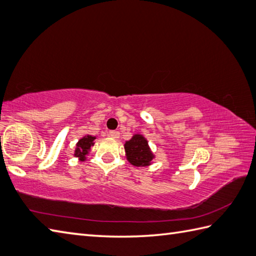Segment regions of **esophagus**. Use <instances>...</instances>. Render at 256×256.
<instances>
[{
  "mask_svg": "<svg viewBox=\"0 0 256 256\" xmlns=\"http://www.w3.org/2000/svg\"><path fill=\"white\" fill-rule=\"evenodd\" d=\"M108 136L113 138H120V132L118 131H110Z\"/></svg>",
  "mask_w": 256,
  "mask_h": 256,
  "instance_id": "obj_1",
  "label": "esophagus"
}]
</instances>
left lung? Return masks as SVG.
Listing matches in <instances>:
<instances>
[{
    "label": "left lung",
    "instance_id": "obj_1",
    "mask_svg": "<svg viewBox=\"0 0 256 256\" xmlns=\"http://www.w3.org/2000/svg\"><path fill=\"white\" fill-rule=\"evenodd\" d=\"M124 148L128 161L134 166H148L154 159L148 140L142 134H134L131 140L125 142Z\"/></svg>",
    "mask_w": 256,
    "mask_h": 256
}]
</instances>
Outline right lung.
Here are the masks:
<instances>
[{"label":"right lung","mask_w":256,"mask_h":256,"mask_svg":"<svg viewBox=\"0 0 256 256\" xmlns=\"http://www.w3.org/2000/svg\"><path fill=\"white\" fill-rule=\"evenodd\" d=\"M95 138L96 136H85L84 138H82L76 144V148H75V153H74V156L78 158V160L80 161H85L86 156L90 151V146H94Z\"/></svg>","instance_id":"obj_1"}]
</instances>
